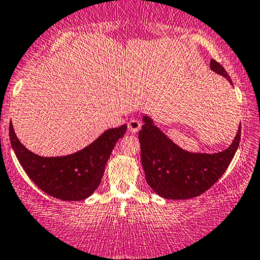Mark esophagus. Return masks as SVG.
Listing matches in <instances>:
<instances>
[{"label": "esophagus", "instance_id": "1", "mask_svg": "<svg viewBox=\"0 0 260 260\" xmlns=\"http://www.w3.org/2000/svg\"><path fill=\"white\" fill-rule=\"evenodd\" d=\"M140 127H141L140 121L137 119L131 120L129 122H128V129H129V132H132V133H137L138 131L140 129Z\"/></svg>", "mask_w": 260, "mask_h": 260}]
</instances>
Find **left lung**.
<instances>
[{
    "label": "left lung",
    "mask_w": 260,
    "mask_h": 260,
    "mask_svg": "<svg viewBox=\"0 0 260 260\" xmlns=\"http://www.w3.org/2000/svg\"><path fill=\"white\" fill-rule=\"evenodd\" d=\"M210 68L233 84L231 77L217 61H210ZM143 122L139 141L146 182L166 199L194 198L215 185L234 158L241 137L239 126L228 149L216 153H194L177 146L154 126L147 115L143 116Z\"/></svg>",
    "instance_id": "8db88e82"
}]
</instances>
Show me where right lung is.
I'll list each match as a JSON object with an SVG mask.
<instances>
[{
  "mask_svg": "<svg viewBox=\"0 0 260 260\" xmlns=\"http://www.w3.org/2000/svg\"><path fill=\"white\" fill-rule=\"evenodd\" d=\"M127 124L110 128L78 152L60 157L38 156L20 143L11 122L9 138L16 158L29 179L47 194L66 202L90 197L100 186L106 164Z\"/></svg>",
  "mask_w": 260,
  "mask_h": 260,
  "instance_id": "1",
  "label": "right lung"
}]
</instances>
